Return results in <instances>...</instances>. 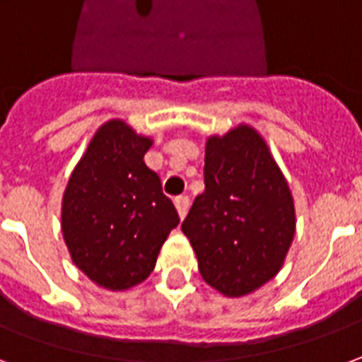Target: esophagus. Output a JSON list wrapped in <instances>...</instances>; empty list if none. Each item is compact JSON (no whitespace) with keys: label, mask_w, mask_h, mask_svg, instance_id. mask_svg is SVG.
Listing matches in <instances>:
<instances>
[{"label":"esophagus","mask_w":362,"mask_h":362,"mask_svg":"<svg viewBox=\"0 0 362 362\" xmlns=\"http://www.w3.org/2000/svg\"><path fill=\"white\" fill-rule=\"evenodd\" d=\"M175 208H177V214L179 218L183 220L185 216H187V212H189V206H191V200H189V197H185V194H181V197H175Z\"/></svg>","instance_id":"obj_1"}]
</instances>
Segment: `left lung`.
I'll list each match as a JSON object with an SVG mask.
<instances>
[{
    "instance_id": "left-lung-1",
    "label": "left lung",
    "mask_w": 362,
    "mask_h": 362,
    "mask_svg": "<svg viewBox=\"0 0 362 362\" xmlns=\"http://www.w3.org/2000/svg\"><path fill=\"white\" fill-rule=\"evenodd\" d=\"M208 286L245 297L278 276L295 237L284 173L255 127L208 136L204 191L181 223Z\"/></svg>"
}]
</instances>
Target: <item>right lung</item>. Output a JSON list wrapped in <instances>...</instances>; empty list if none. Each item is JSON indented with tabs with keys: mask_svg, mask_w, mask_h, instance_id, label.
<instances>
[{
	"mask_svg": "<svg viewBox=\"0 0 362 362\" xmlns=\"http://www.w3.org/2000/svg\"><path fill=\"white\" fill-rule=\"evenodd\" d=\"M152 139L123 119L100 125L71 173L62 231L73 264L96 286L127 291L148 278L179 216L144 163Z\"/></svg>",
	"mask_w": 362,
	"mask_h": 362,
	"instance_id": "1",
	"label": "right lung"
}]
</instances>
